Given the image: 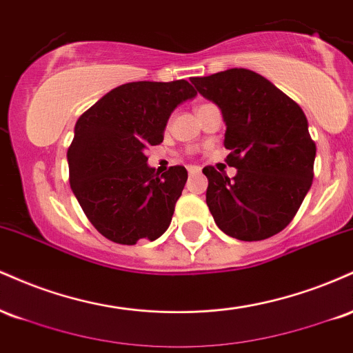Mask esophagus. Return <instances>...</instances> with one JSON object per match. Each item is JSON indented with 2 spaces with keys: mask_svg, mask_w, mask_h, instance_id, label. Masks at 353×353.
<instances>
[{
  "mask_svg": "<svg viewBox=\"0 0 353 353\" xmlns=\"http://www.w3.org/2000/svg\"><path fill=\"white\" fill-rule=\"evenodd\" d=\"M188 171H189V174H197V172H201V168L199 165H189Z\"/></svg>",
  "mask_w": 353,
  "mask_h": 353,
  "instance_id": "obj_1",
  "label": "esophagus"
}]
</instances>
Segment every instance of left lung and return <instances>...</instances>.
<instances>
[{"instance_id": "8db88e82", "label": "left lung", "mask_w": 353, "mask_h": 353, "mask_svg": "<svg viewBox=\"0 0 353 353\" xmlns=\"http://www.w3.org/2000/svg\"><path fill=\"white\" fill-rule=\"evenodd\" d=\"M224 116L230 179L214 165L205 202L222 232L239 241H264L295 217L314 179L315 143L303 111L257 72L234 68L190 79Z\"/></svg>"}]
</instances>
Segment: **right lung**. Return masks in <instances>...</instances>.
Listing matches in <instances>:
<instances>
[{
	"instance_id": "add662e5",
	"label": "right lung",
	"mask_w": 353,
	"mask_h": 353,
	"mask_svg": "<svg viewBox=\"0 0 353 353\" xmlns=\"http://www.w3.org/2000/svg\"><path fill=\"white\" fill-rule=\"evenodd\" d=\"M197 91L185 79L136 81L117 86L79 116L68 149L70 184L99 234L116 244L156 241L168 230L188 171L159 174L148 151L164 139L177 104Z\"/></svg>"
}]
</instances>
